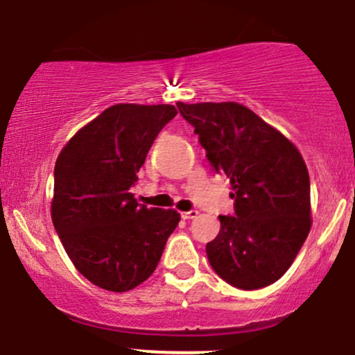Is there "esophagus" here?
<instances>
[{"instance_id":"1","label":"esophagus","mask_w":355,"mask_h":355,"mask_svg":"<svg viewBox=\"0 0 355 355\" xmlns=\"http://www.w3.org/2000/svg\"><path fill=\"white\" fill-rule=\"evenodd\" d=\"M182 219H196L198 218V211H187V212H182Z\"/></svg>"}]
</instances>
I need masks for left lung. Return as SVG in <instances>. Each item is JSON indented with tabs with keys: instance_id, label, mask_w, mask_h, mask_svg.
<instances>
[{
	"instance_id": "1",
	"label": "left lung",
	"mask_w": 355,
	"mask_h": 355,
	"mask_svg": "<svg viewBox=\"0 0 355 355\" xmlns=\"http://www.w3.org/2000/svg\"><path fill=\"white\" fill-rule=\"evenodd\" d=\"M216 173L231 181L234 216L206 252L219 277L261 289L286 274L309 234L311 182L301 153L276 128L239 103H178Z\"/></svg>"
}]
</instances>
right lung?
I'll return each mask as SVG.
<instances>
[{
	"label": "right lung",
	"instance_id": "1",
	"mask_svg": "<svg viewBox=\"0 0 355 355\" xmlns=\"http://www.w3.org/2000/svg\"><path fill=\"white\" fill-rule=\"evenodd\" d=\"M178 110L121 103L83 126L54 166L51 219L62 248L87 281L126 293L156 269L178 211L139 206L129 193L148 151Z\"/></svg>",
	"mask_w": 355,
	"mask_h": 355
}]
</instances>
